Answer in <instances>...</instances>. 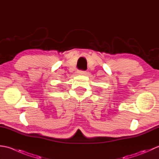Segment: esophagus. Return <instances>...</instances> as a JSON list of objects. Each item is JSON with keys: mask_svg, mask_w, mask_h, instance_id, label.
Segmentation results:
<instances>
[{"mask_svg": "<svg viewBox=\"0 0 159 159\" xmlns=\"http://www.w3.org/2000/svg\"><path fill=\"white\" fill-rule=\"evenodd\" d=\"M79 73H80V74H83V75H87V71L80 70V71H79Z\"/></svg>", "mask_w": 159, "mask_h": 159, "instance_id": "esophagus-1", "label": "esophagus"}]
</instances>
